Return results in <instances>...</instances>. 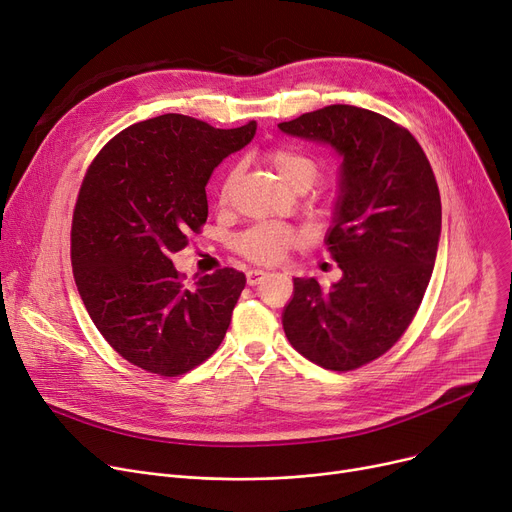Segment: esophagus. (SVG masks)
<instances>
[{"label": "esophagus", "mask_w": 512, "mask_h": 512, "mask_svg": "<svg viewBox=\"0 0 512 512\" xmlns=\"http://www.w3.org/2000/svg\"><path fill=\"white\" fill-rule=\"evenodd\" d=\"M270 274L267 270H251L249 274H247V282H249V286H257V284H261V280Z\"/></svg>", "instance_id": "1"}]
</instances>
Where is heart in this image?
Listing matches in <instances>:
<instances>
[{
    "mask_svg": "<svg viewBox=\"0 0 512 512\" xmlns=\"http://www.w3.org/2000/svg\"><path fill=\"white\" fill-rule=\"evenodd\" d=\"M267 164L274 170L278 180L290 191H307L317 178V161L297 149V147H276L267 153ZM232 176L222 186V199H226ZM297 242V236L286 226L261 224L247 230L236 240V247L242 255H247L259 263H274L286 255V251Z\"/></svg>",
    "mask_w": 512,
    "mask_h": 512,
    "instance_id": "1",
    "label": "heart"
}]
</instances>
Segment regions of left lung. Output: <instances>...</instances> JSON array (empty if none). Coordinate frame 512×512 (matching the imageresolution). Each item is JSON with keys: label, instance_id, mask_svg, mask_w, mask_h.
Wrapping results in <instances>:
<instances>
[{"label": "left lung", "instance_id": "left-lung-1", "mask_svg": "<svg viewBox=\"0 0 512 512\" xmlns=\"http://www.w3.org/2000/svg\"><path fill=\"white\" fill-rule=\"evenodd\" d=\"M278 128L340 157L326 245L342 278L330 290L294 278L282 326L309 361L351 371L392 348L421 305L442 232L438 184L413 134L363 107L328 105Z\"/></svg>", "mask_w": 512, "mask_h": 512}]
</instances>
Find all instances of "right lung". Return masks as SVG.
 <instances>
[{"label": "right lung", "mask_w": 512, "mask_h": 512, "mask_svg": "<svg viewBox=\"0 0 512 512\" xmlns=\"http://www.w3.org/2000/svg\"><path fill=\"white\" fill-rule=\"evenodd\" d=\"M255 130L164 114L116 134L91 164L72 218V272L93 324L132 365L174 378L222 344L245 274L226 267L184 286L170 257L207 220L213 168Z\"/></svg>", "instance_id": "obj_1"}]
</instances>
